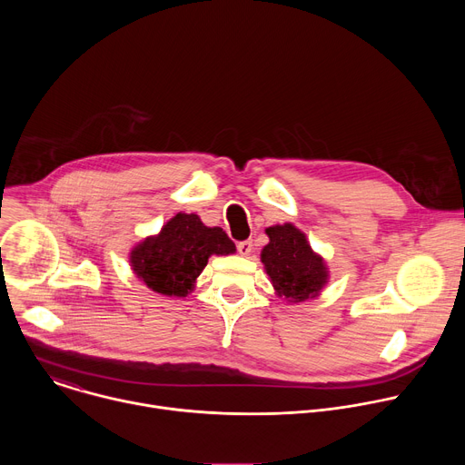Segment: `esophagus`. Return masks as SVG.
<instances>
[{
  "label": "esophagus",
  "instance_id": "obj_1",
  "mask_svg": "<svg viewBox=\"0 0 465 465\" xmlns=\"http://www.w3.org/2000/svg\"><path fill=\"white\" fill-rule=\"evenodd\" d=\"M252 248H253V244H252V241L250 239H246V241H241L239 244H237V252L241 253V255H250V252H252Z\"/></svg>",
  "mask_w": 465,
  "mask_h": 465
}]
</instances>
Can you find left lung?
<instances>
[{"mask_svg":"<svg viewBox=\"0 0 465 465\" xmlns=\"http://www.w3.org/2000/svg\"><path fill=\"white\" fill-rule=\"evenodd\" d=\"M264 232L271 241L261 250V261L276 294L287 302L316 298L329 280V271L325 261L312 252L305 233L291 223Z\"/></svg>","mask_w":465,"mask_h":465,"instance_id":"obj_1","label":"left lung"}]
</instances>
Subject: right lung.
Listing matches in <instances>:
<instances>
[{
    "label": "right lung",
    "instance_id": "add662e5",
    "mask_svg": "<svg viewBox=\"0 0 465 465\" xmlns=\"http://www.w3.org/2000/svg\"><path fill=\"white\" fill-rule=\"evenodd\" d=\"M235 252L223 228H208L194 213H176L158 235H151L130 252V267L151 291L183 298L194 289L208 259Z\"/></svg>",
    "mask_w": 465,
    "mask_h": 465
}]
</instances>
